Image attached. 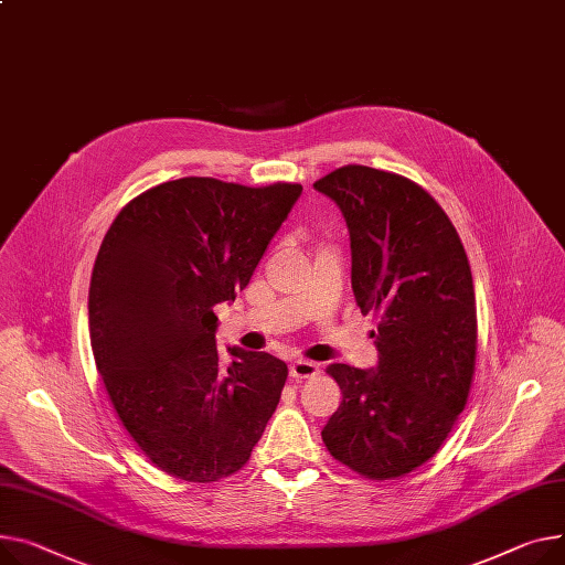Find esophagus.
Returning <instances> with one entry per match:
<instances>
[{
	"label": "esophagus",
	"mask_w": 565,
	"mask_h": 565,
	"mask_svg": "<svg viewBox=\"0 0 565 565\" xmlns=\"http://www.w3.org/2000/svg\"><path fill=\"white\" fill-rule=\"evenodd\" d=\"M318 374H320V367L313 361H292L290 363V377L297 382L313 380V377H318Z\"/></svg>",
	"instance_id": "1"
}]
</instances>
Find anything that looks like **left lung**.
<instances>
[{
	"mask_svg": "<svg viewBox=\"0 0 565 565\" xmlns=\"http://www.w3.org/2000/svg\"><path fill=\"white\" fill-rule=\"evenodd\" d=\"M343 211L352 288L377 320V370L331 363L343 402L322 429L329 455L367 479L429 461L468 404L477 359L470 263L447 213L423 185L367 166L313 183Z\"/></svg>",
	"mask_w": 565,
	"mask_h": 565,
	"instance_id": "obj_1",
	"label": "left lung"
}]
</instances>
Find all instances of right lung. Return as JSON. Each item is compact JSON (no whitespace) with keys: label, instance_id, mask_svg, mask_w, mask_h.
Returning a JSON list of instances; mask_svg holds the SVG:
<instances>
[{"label":"right lung","instance_id":"right-lung-1","mask_svg":"<svg viewBox=\"0 0 565 565\" xmlns=\"http://www.w3.org/2000/svg\"><path fill=\"white\" fill-rule=\"evenodd\" d=\"M299 195L286 181L183 177L134 198L102 241L88 292L93 356L122 427L170 477L238 472L279 404L286 363L230 348L222 367L213 307L249 284Z\"/></svg>","mask_w":565,"mask_h":565}]
</instances>
